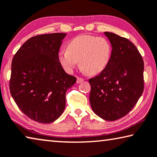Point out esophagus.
I'll return each mask as SVG.
<instances>
[{
    "label": "esophagus",
    "mask_w": 157,
    "mask_h": 157,
    "mask_svg": "<svg viewBox=\"0 0 157 157\" xmlns=\"http://www.w3.org/2000/svg\"><path fill=\"white\" fill-rule=\"evenodd\" d=\"M83 78H80V77H78V78H77V80H76V83H81V82H83Z\"/></svg>",
    "instance_id": "1"
}]
</instances>
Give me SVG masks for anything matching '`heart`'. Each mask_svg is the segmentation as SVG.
Segmentation results:
<instances>
[{
	"mask_svg": "<svg viewBox=\"0 0 157 157\" xmlns=\"http://www.w3.org/2000/svg\"><path fill=\"white\" fill-rule=\"evenodd\" d=\"M112 48L105 38L81 35L69 43L67 50L59 52V61L67 71H73L78 66L90 75L100 74L109 64Z\"/></svg>",
	"mask_w": 157,
	"mask_h": 157,
	"instance_id": "1",
	"label": "heart"
}]
</instances>
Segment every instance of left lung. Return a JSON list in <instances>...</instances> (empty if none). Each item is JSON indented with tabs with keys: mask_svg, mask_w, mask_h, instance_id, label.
Listing matches in <instances>:
<instances>
[{
	"mask_svg": "<svg viewBox=\"0 0 157 157\" xmlns=\"http://www.w3.org/2000/svg\"><path fill=\"white\" fill-rule=\"evenodd\" d=\"M112 50L107 67L89 79L91 108L98 117L115 121L136 105L144 90V62L133 43L114 33L105 32Z\"/></svg>",
	"mask_w": 157,
	"mask_h": 157,
	"instance_id": "8db88e82",
	"label": "left lung"
}]
</instances>
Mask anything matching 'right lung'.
Listing matches in <instances>:
<instances>
[{
  "label": "right lung",
  "instance_id": "right-lung-1",
  "mask_svg": "<svg viewBox=\"0 0 157 157\" xmlns=\"http://www.w3.org/2000/svg\"><path fill=\"white\" fill-rule=\"evenodd\" d=\"M67 33H54L31 37L14 55L10 90L14 102L35 121L50 124L63 113L67 89L76 78L67 74L58 52Z\"/></svg>",
  "mask_w": 157,
  "mask_h": 157
}]
</instances>
